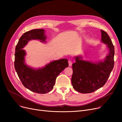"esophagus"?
Segmentation results:
<instances>
[{
    "label": "esophagus",
    "instance_id": "obj_1",
    "mask_svg": "<svg viewBox=\"0 0 122 122\" xmlns=\"http://www.w3.org/2000/svg\"><path fill=\"white\" fill-rule=\"evenodd\" d=\"M68 63H69V66H72V62L71 61L69 60Z\"/></svg>",
    "mask_w": 122,
    "mask_h": 122
}]
</instances>
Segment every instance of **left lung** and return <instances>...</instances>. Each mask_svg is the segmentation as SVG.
<instances>
[{"mask_svg": "<svg viewBox=\"0 0 122 122\" xmlns=\"http://www.w3.org/2000/svg\"><path fill=\"white\" fill-rule=\"evenodd\" d=\"M101 41L106 45L108 50L103 60L93 62L82 59L81 56L75 57L72 64V84L73 88L81 93H89L103 86L106 82L114 67V47L110 38L101 30Z\"/></svg>", "mask_w": 122, "mask_h": 122, "instance_id": "8db88e82", "label": "left lung"}]
</instances>
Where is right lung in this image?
Listing matches in <instances>:
<instances>
[{"mask_svg": "<svg viewBox=\"0 0 122 122\" xmlns=\"http://www.w3.org/2000/svg\"><path fill=\"white\" fill-rule=\"evenodd\" d=\"M46 39L43 29H34L25 32L19 39L15 53V69L23 85L30 91L40 94L52 90L57 76L69 65L67 59L51 61L39 68H32L26 64L25 59L26 52L23 48L31 40H39L45 43Z\"/></svg>", "mask_w": 122, "mask_h": 122, "instance_id": "right-lung-1", "label": "right lung"}]
</instances>
